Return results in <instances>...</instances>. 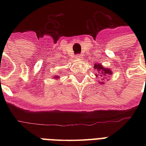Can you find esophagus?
Wrapping results in <instances>:
<instances>
[{"mask_svg": "<svg viewBox=\"0 0 146 146\" xmlns=\"http://www.w3.org/2000/svg\"><path fill=\"white\" fill-rule=\"evenodd\" d=\"M76 58H77L78 60H80V59H82L83 58V55L82 54H77V55H76Z\"/></svg>", "mask_w": 146, "mask_h": 146, "instance_id": "esophagus-1", "label": "esophagus"}]
</instances>
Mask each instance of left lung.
Masks as SVG:
<instances>
[{
    "label": "left lung",
    "mask_w": 146,
    "mask_h": 146,
    "mask_svg": "<svg viewBox=\"0 0 146 146\" xmlns=\"http://www.w3.org/2000/svg\"><path fill=\"white\" fill-rule=\"evenodd\" d=\"M95 70H97V71L98 72V74H100V76H108V75H110V74H112V71L110 70V69H108V68H104V67L102 66V65L100 64H95V66H94ZM95 76H97V74H95ZM102 84L104 82H100Z\"/></svg>",
    "instance_id": "1"
}]
</instances>
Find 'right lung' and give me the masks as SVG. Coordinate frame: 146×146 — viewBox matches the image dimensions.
Masks as SVG:
<instances>
[{"instance_id": "right-lung-1", "label": "right lung", "mask_w": 146, "mask_h": 146, "mask_svg": "<svg viewBox=\"0 0 146 146\" xmlns=\"http://www.w3.org/2000/svg\"><path fill=\"white\" fill-rule=\"evenodd\" d=\"M53 77H54V79H56V80H57L58 78V76H57V75H56V76H53Z\"/></svg>"}]
</instances>
